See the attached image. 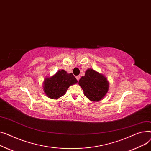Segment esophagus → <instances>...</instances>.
Wrapping results in <instances>:
<instances>
[{
	"label": "esophagus",
	"instance_id": "1",
	"mask_svg": "<svg viewBox=\"0 0 151 151\" xmlns=\"http://www.w3.org/2000/svg\"><path fill=\"white\" fill-rule=\"evenodd\" d=\"M76 79H77V81H78V80L80 79V76H76Z\"/></svg>",
	"mask_w": 151,
	"mask_h": 151
}]
</instances>
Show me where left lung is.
<instances>
[{
  "label": "left lung",
  "instance_id": "left-lung-1",
  "mask_svg": "<svg viewBox=\"0 0 151 151\" xmlns=\"http://www.w3.org/2000/svg\"><path fill=\"white\" fill-rule=\"evenodd\" d=\"M84 95L91 101H100L106 96L109 89V82L102 74L91 68L88 69L85 74L78 81Z\"/></svg>",
  "mask_w": 151,
  "mask_h": 151
}]
</instances>
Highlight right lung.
<instances>
[{"mask_svg": "<svg viewBox=\"0 0 151 151\" xmlns=\"http://www.w3.org/2000/svg\"><path fill=\"white\" fill-rule=\"evenodd\" d=\"M78 82L72 73L60 69L52 76L44 80L42 88L46 95L52 99H57L65 95L68 88Z\"/></svg>", "mask_w": 151, "mask_h": 151, "instance_id": "add662e5", "label": "right lung"}]
</instances>
